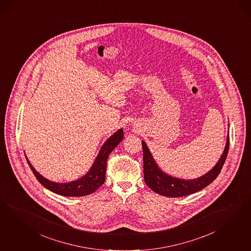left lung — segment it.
<instances>
[{
    "label": "left lung",
    "mask_w": 251,
    "mask_h": 251,
    "mask_svg": "<svg viewBox=\"0 0 251 251\" xmlns=\"http://www.w3.org/2000/svg\"><path fill=\"white\" fill-rule=\"evenodd\" d=\"M142 149L144 162V180L147 186L157 194L170 198H180L201 190L204 187L209 186L218 176L228 154L229 133L227 135L225 151L219 159L218 162L211 170L203 175L202 176L195 179H181L166 174L159 167L157 162H155L153 156L150 151L145 141H142Z\"/></svg>",
    "instance_id": "8db88e82"
}]
</instances>
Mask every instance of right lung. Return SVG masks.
Listing matches in <instances>:
<instances>
[{
  "label": "right lung",
  "instance_id": "add662e5",
  "mask_svg": "<svg viewBox=\"0 0 251 251\" xmlns=\"http://www.w3.org/2000/svg\"><path fill=\"white\" fill-rule=\"evenodd\" d=\"M124 138V130H117L113 135L108 138L101 146L95 161L89 172L75 181L68 183H56L50 181L47 178L43 177L39 172L32 166L25 156L26 162L28 163L30 169L32 170L34 176L38 179L42 186L49 190L58 195L65 197H82L91 194L96 191L100 186L105 181L106 162L109 154L113 151L115 147L118 145Z\"/></svg>",
  "mask_w": 251,
  "mask_h": 251
}]
</instances>
